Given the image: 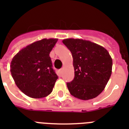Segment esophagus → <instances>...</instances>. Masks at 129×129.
Here are the masks:
<instances>
[{
  "instance_id": "obj_1",
  "label": "esophagus",
  "mask_w": 129,
  "mask_h": 129,
  "mask_svg": "<svg viewBox=\"0 0 129 129\" xmlns=\"http://www.w3.org/2000/svg\"><path fill=\"white\" fill-rule=\"evenodd\" d=\"M62 70H63V69L61 68V69H60V70H59V74H61V73H62Z\"/></svg>"
}]
</instances>
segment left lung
<instances>
[{
    "label": "left lung",
    "mask_w": 129,
    "mask_h": 129,
    "mask_svg": "<svg viewBox=\"0 0 129 129\" xmlns=\"http://www.w3.org/2000/svg\"><path fill=\"white\" fill-rule=\"evenodd\" d=\"M63 43L72 55L74 78L67 86L81 100L96 98L104 90L112 74V60L106 49L91 41L66 39Z\"/></svg>",
    "instance_id": "left-lung-1"
}]
</instances>
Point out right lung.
<instances>
[{
	"mask_svg": "<svg viewBox=\"0 0 129 129\" xmlns=\"http://www.w3.org/2000/svg\"><path fill=\"white\" fill-rule=\"evenodd\" d=\"M57 39H43L29 45L15 55L11 72L17 87L27 96L45 97L58 78L49 56Z\"/></svg>",
	"mask_w": 129,
	"mask_h": 129,
	"instance_id": "1",
	"label": "right lung"
}]
</instances>
